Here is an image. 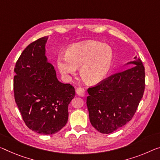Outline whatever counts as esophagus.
I'll return each mask as SVG.
<instances>
[{"label": "esophagus", "instance_id": "1", "mask_svg": "<svg viewBox=\"0 0 160 160\" xmlns=\"http://www.w3.org/2000/svg\"><path fill=\"white\" fill-rule=\"evenodd\" d=\"M76 92H77V94L78 96H80V97H84L85 94H86L85 90L83 89V88H82V87L77 88V89H76Z\"/></svg>", "mask_w": 160, "mask_h": 160}]
</instances>
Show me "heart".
I'll use <instances>...</instances> for the list:
<instances>
[{"label": "heart", "mask_w": 160, "mask_h": 160, "mask_svg": "<svg viewBox=\"0 0 160 160\" xmlns=\"http://www.w3.org/2000/svg\"><path fill=\"white\" fill-rule=\"evenodd\" d=\"M114 53L112 48L99 41H85L73 43L66 50V55L56 59L58 69L65 78L74 75L77 67L83 80L91 85L102 82L111 70Z\"/></svg>", "instance_id": "1"}]
</instances>
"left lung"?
I'll return each instance as SVG.
<instances>
[{
    "mask_svg": "<svg viewBox=\"0 0 160 160\" xmlns=\"http://www.w3.org/2000/svg\"><path fill=\"white\" fill-rule=\"evenodd\" d=\"M134 58L124 65L131 68L87 90L90 122L100 133H112L128 123L143 97L144 67L139 58Z\"/></svg>",
    "mask_w": 160,
    "mask_h": 160,
    "instance_id": "1",
    "label": "left lung"
}]
</instances>
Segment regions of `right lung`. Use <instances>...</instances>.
Instances as JSON below:
<instances>
[{
  "label": "right lung",
  "mask_w": 160,
  "mask_h": 160,
  "mask_svg": "<svg viewBox=\"0 0 160 160\" xmlns=\"http://www.w3.org/2000/svg\"><path fill=\"white\" fill-rule=\"evenodd\" d=\"M48 37L27 46L17 61L13 80L15 101L26 126L41 134H53L68 121L74 87L58 80L46 56Z\"/></svg>",
  "instance_id": "obj_1"
}]
</instances>
